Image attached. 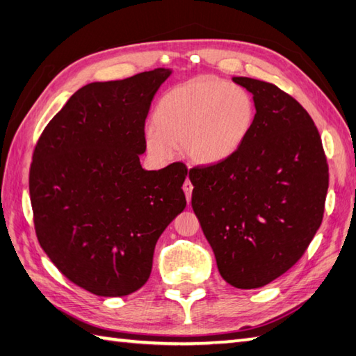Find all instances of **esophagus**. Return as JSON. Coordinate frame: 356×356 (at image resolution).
<instances>
[{
    "label": "esophagus",
    "instance_id": "obj_1",
    "mask_svg": "<svg viewBox=\"0 0 356 356\" xmlns=\"http://www.w3.org/2000/svg\"><path fill=\"white\" fill-rule=\"evenodd\" d=\"M184 191H185V195H186V200L190 202V200H191V194H193V184H191L190 177H186V180H185Z\"/></svg>",
    "mask_w": 356,
    "mask_h": 356
}]
</instances>
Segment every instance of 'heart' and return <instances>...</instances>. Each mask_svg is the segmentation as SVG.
I'll list each match as a JSON object with an SVG mask.
<instances>
[{
  "label": "heart",
  "mask_w": 356,
  "mask_h": 356,
  "mask_svg": "<svg viewBox=\"0 0 356 356\" xmlns=\"http://www.w3.org/2000/svg\"><path fill=\"white\" fill-rule=\"evenodd\" d=\"M255 105L243 87L214 76H199L166 92L145 130L148 153L170 161L174 147L188 161L213 165L236 153L249 134Z\"/></svg>",
  "instance_id": "heart-1"
}]
</instances>
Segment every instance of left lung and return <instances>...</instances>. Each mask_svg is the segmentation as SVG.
<instances>
[{
    "label": "left lung",
    "instance_id": "1",
    "mask_svg": "<svg viewBox=\"0 0 356 356\" xmlns=\"http://www.w3.org/2000/svg\"><path fill=\"white\" fill-rule=\"evenodd\" d=\"M255 118L236 153L190 170L191 205L226 283L255 289L297 263L318 231L329 166L312 118L269 82L237 76Z\"/></svg>",
    "mask_w": 356,
    "mask_h": 356
}]
</instances>
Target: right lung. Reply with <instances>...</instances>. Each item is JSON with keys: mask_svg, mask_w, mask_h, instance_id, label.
<instances>
[{"mask_svg": "<svg viewBox=\"0 0 356 356\" xmlns=\"http://www.w3.org/2000/svg\"><path fill=\"white\" fill-rule=\"evenodd\" d=\"M170 74L154 69L79 88L33 151L38 241L64 277L99 297L147 283L159 237L186 207L184 163L147 171L139 161L151 101Z\"/></svg>", "mask_w": 356, "mask_h": 356, "instance_id": "obj_1", "label": "right lung"}]
</instances>
